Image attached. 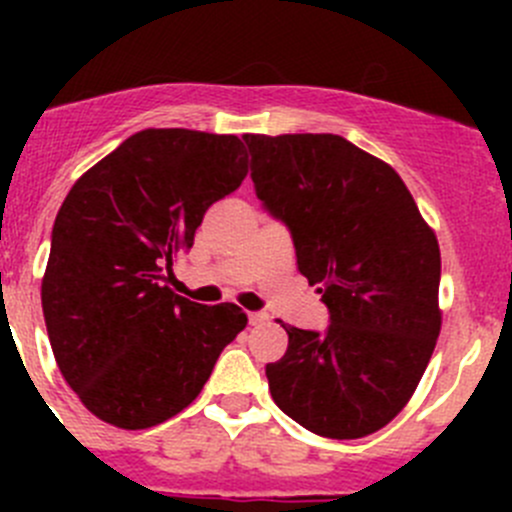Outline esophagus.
Masks as SVG:
<instances>
[{"mask_svg":"<svg viewBox=\"0 0 512 512\" xmlns=\"http://www.w3.org/2000/svg\"><path fill=\"white\" fill-rule=\"evenodd\" d=\"M267 322V314L265 312H252L250 314V324H262Z\"/></svg>","mask_w":512,"mask_h":512,"instance_id":"esophagus-1","label":"esophagus"}]
</instances>
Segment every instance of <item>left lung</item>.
<instances>
[{"label":"left lung","mask_w":512,"mask_h":512,"mask_svg":"<svg viewBox=\"0 0 512 512\" xmlns=\"http://www.w3.org/2000/svg\"><path fill=\"white\" fill-rule=\"evenodd\" d=\"M257 198L292 232L329 327L282 324L270 394L324 438H364L414 396L438 332L441 250L394 168L334 133H245Z\"/></svg>","instance_id":"left-lung-1"}]
</instances>
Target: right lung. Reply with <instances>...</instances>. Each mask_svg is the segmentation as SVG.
Masks as SVG:
<instances>
[{"mask_svg":"<svg viewBox=\"0 0 512 512\" xmlns=\"http://www.w3.org/2000/svg\"><path fill=\"white\" fill-rule=\"evenodd\" d=\"M245 175L237 136L146 128L61 203L41 309L61 376L101 421L141 431L180 414L247 327L237 304L205 307L165 285L205 210Z\"/></svg>","mask_w":512,"mask_h":512,"instance_id":"1","label":"right lung"}]
</instances>
